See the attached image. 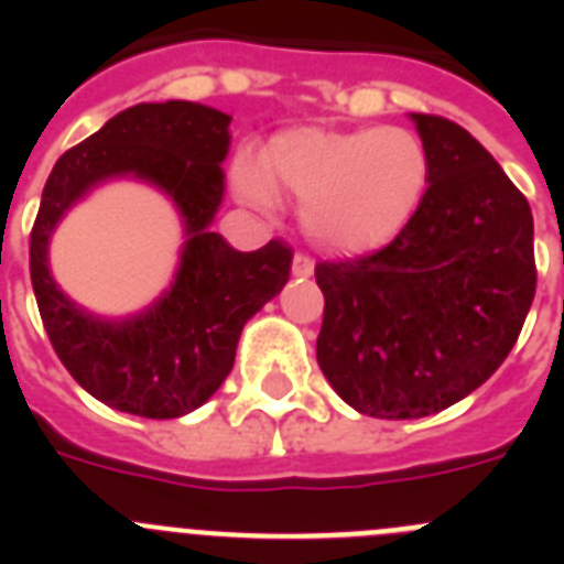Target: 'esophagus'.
<instances>
[{
	"label": "esophagus",
	"mask_w": 564,
	"mask_h": 564,
	"mask_svg": "<svg viewBox=\"0 0 564 564\" xmlns=\"http://www.w3.org/2000/svg\"><path fill=\"white\" fill-rule=\"evenodd\" d=\"M291 273H293V276H296V279L313 276V259L305 257V253H296V257H293Z\"/></svg>",
	"instance_id": "esophagus-1"
}]
</instances>
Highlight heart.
<instances>
[{"label":"heart","mask_w":564,"mask_h":564,"mask_svg":"<svg viewBox=\"0 0 564 564\" xmlns=\"http://www.w3.org/2000/svg\"><path fill=\"white\" fill-rule=\"evenodd\" d=\"M234 188L246 203L271 208L276 188L302 203V220L318 246L367 257L392 246L421 214L432 183V154L406 127H299L273 134L262 163L239 154Z\"/></svg>","instance_id":"b5f03b06"}]
</instances>
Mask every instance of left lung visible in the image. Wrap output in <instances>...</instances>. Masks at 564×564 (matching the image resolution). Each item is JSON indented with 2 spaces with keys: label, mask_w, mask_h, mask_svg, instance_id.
<instances>
[{
  "label": "left lung",
  "mask_w": 564,
  "mask_h": 564,
  "mask_svg": "<svg viewBox=\"0 0 564 564\" xmlns=\"http://www.w3.org/2000/svg\"><path fill=\"white\" fill-rule=\"evenodd\" d=\"M410 118L432 154L415 223L372 257L316 265L318 367L344 403L387 421L435 415L495 376L536 291L520 188L463 127Z\"/></svg>",
  "instance_id": "1"
}]
</instances>
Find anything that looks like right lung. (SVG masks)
<instances>
[{"label": "right lung", "instance_id": "1", "mask_svg": "<svg viewBox=\"0 0 564 564\" xmlns=\"http://www.w3.org/2000/svg\"><path fill=\"white\" fill-rule=\"evenodd\" d=\"M228 127L231 115L206 104H134L67 149L44 183L30 234V279L44 330L69 376L118 412L166 421L203 406L231 372L248 318L291 276L293 253L279 239L246 253L212 231L226 194ZM109 180L152 185L184 226L170 288L129 317L87 312L48 271V239L57 223Z\"/></svg>", "mask_w": 564, "mask_h": 564}]
</instances>
